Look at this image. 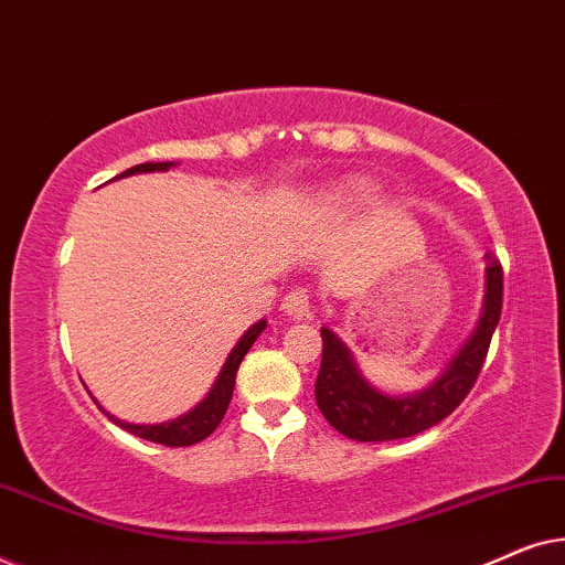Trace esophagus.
Segmentation results:
<instances>
[{
    "label": "esophagus",
    "instance_id": "obj_1",
    "mask_svg": "<svg viewBox=\"0 0 565 565\" xmlns=\"http://www.w3.org/2000/svg\"><path fill=\"white\" fill-rule=\"evenodd\" d=\"M280 308L290 319H303L311 311V296H308L306 288H292L290 292H285Z\"/></svg>",
    "mask_w": 565,
    "mask_h": 565
}]
</instances>
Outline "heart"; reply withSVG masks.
<instances>
[{
	"mask_svg": "<svg viewBox=\"0 0 565 565\" xmlns=\"http://www.w3.org/2000/svg\"><path fill=\"white\" fill-rule=\"evenodd\" d=\"M350 200H354V198H342V200H339V203H350Z\"/></svg>",
	"mask_w": 565,
	"mask_h": 565,
	"instance_id": "b5f03b06",
	"label": "heart"
}]
</instances>
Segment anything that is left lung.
<instances>
[{
	"instance_id": "obj_1",
	"label": "left lung",
	"mask_w": 565,
	"mask_h": 565,
	"mask_svg": "<svg viewBox=\"0 0 565 565\" xmlns=\"http://www.w3.org/2000/svg\"><path fill=\"white\" fill-rule=\"evenodd\" d=\"M504 298V269L497 254H486V300L476 334L468 339L458 358L431 388L414 396H385L360 375L350 350L327 327L321 329L323 354L316 377V404L323 419L339 435L358 443H385L419 435L450 416L462 404L489 354L493 329L501 316Z\"/></svg>"
}]
</instances>
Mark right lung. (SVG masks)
Instances as JSON below:
<instances>
[{
	"instance_id": "obj_1",
	"label": "right lung",
	"mask_w": 565,
	"mask_h": 565,
	"mask_svg": "<svg viewBox=\"0 0 565 565\" xmlns=\"http://www.w3.org/2000/svg\"><path fill=\"white\" fill-rule=\"evenodd\" d=\"M169 167H172V161H146V164L130 167L128 172H122L118 177L136 174V172H164V169H169ZM265 327H267L265 321H257L242 339H238V344L234 347V352L228 354L226 365H223V370H221L218 381H215V385H213V391L203 398V404L192 408L190 414L180 416V419L164 422V424H128V422L115 419V416H110L107 412L105 414L110 416L118 427L130 431V435H136L141 439H151V443H159L167 447H188V445L200 443V439L213 435L223 416H226L231 396H234L238 365H242L244 354L249 352V347L254 342H257V337L265 331Z\"/></svg>"
}]
</instances>
